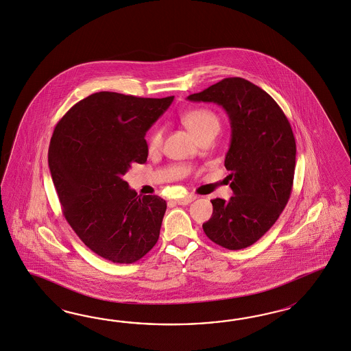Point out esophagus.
<instances>
[{"label":"esophagus","instance_id":"esophagus-1","mask_svg":"<svg viewBox=\"0 0 351 351\" xmlns=\"http://www.w3.org/2000/svg\"><path fill=\"white\" fill-rule=\"evenodd\" d=\"M195 200H196V196H195V195H187V196H184V197H182V199H178L177 204H178V205H189L192 201Z\"/></svg>","mask_w":351,"mask_h":351}]
</instances>
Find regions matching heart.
Masks as SVG:
<instances>
[{
	"instance_id": "1",
	"label": "heart",
	"mask_w": 351,
	"mask_h": 351,
	"mask_svg": "<svg viewBox=\"0 0 351 351\" xmlns=\"http://www.w3.org/2000/svg\"><path fill=\"white\" fill-rule=\"evenodd\" d=\"M183 121L189 130L200 138L205 134H217L221 130V121L214 111L209 109H193L183 115ZM164 140V130L156 127L151 130L147 137L149 150H159Z\"/></svg>"
}]
</instances>
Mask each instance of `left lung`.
Segmentation results:
<instances>
[{
	"label": "left lung",
	"instance_id": "left-lung-1",
	"mask_svg": "<svg viewBox=\"0 0 351 351\" xmlns=\"http://www.w3.org/2000/svg\"><path fill=\"white\" fill-rule=\"evenodd\" d=\"M187 99L221 105L232 128L224 165L233 196L211 200L213 215L204 232L228 250L249 247L271 230L290 199L296 162L290 121L265 90L239 77Z\"/></svg>",
	"mask_w": 351,
	"mask_h": 351
}]
</instances>
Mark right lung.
<instances>
[{
    "label": "right lung",
    "instance_id": "1",
    "mask_svg": "<svg viewBox=\"0 0 351 351\" xmlns=\"http://www.w3.org/2000/svg\"><path fill=\"white\" fill-rule=\"evenodd\" d=\"M173 99L97 92L77 102L53 130L49 167L62 214L106 261H140L159 240L167 202L137 196L123 176L133 162L147 160L145 134Z\"/></svg>",
    "mask_w": 351,
    "mask_h": 351
}]
</instances>
